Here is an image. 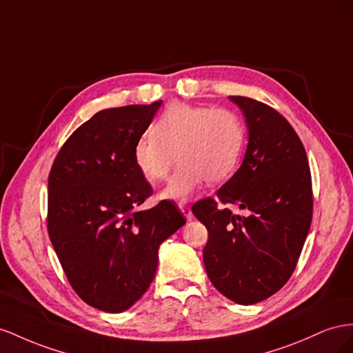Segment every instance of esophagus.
I'll list each match as a JSON object with an SVG mask.
<instances>
[{
    "label": "esophagus",
    "instance_id": "1",
    "mask_svg": "<svg viewBox=\"0 0 353 353\" xmlns=\"http://www.w3.org/2000/svg\"><path fill=\"white\" fill-rule=\"evenodd\" d=\"M179 208L182 210V213H183V216L186 217V220H192V217H194V216H192V211H190V208H189L185 203H180V204H179Z\"/></svg>",
    "mask_w": 353,
    "mask_h": 353
}]
</instances>
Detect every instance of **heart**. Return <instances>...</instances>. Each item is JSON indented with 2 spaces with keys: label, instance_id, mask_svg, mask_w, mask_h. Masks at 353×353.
Wrapping results in <instances>:
<instances>
[{
  "label": "heart",
  "instance_id": "heart-1",
  "mask_svg": "<svg viewBox=\"0 0 353 353\" xmlns=\"http://www.w3.org/2000/svg\"><path fill=\"white\" fill-rule=\"evenodd\" d=\"M244 124L229 109L171 103L133 148V161L149 183L167 179L174 157L179 168L161 198L186 201L199 186L220 183L235 170L244 145Z\"/></svg>",
  "mask_w": 353,
  "mask_h": 353
}]
</instances>
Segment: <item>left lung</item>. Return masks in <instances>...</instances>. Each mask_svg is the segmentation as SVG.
Instances as JSON below:
<instances>
[{
    "instance_id": "obj_1",
    "label": "left lung",
    "mask_w": 353,
    "mask_h": 353,
    "mask_svg": "<svg viewBox=\"0 0 353 353\" xmlns=\"http://www.w3.org/2000/svg\"><path fill=\"white\" fill-rule=\"evenodd\" d=\"M243 110L248 143L243 164L213 198L194 204L208 230L203 257L207 275L238 305H254L284 287L297 265L312 221V180L306 150L294 128L270 106L229 96Z\"/></svg>"
}]
</instances>
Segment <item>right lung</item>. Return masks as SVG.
<instances>
[{
    "label": "right lung",
    "mask_w": 353,
    "mask_h": 353,
    "mask_svg": "<svg viewBox=\"0 0 353 353\" xmlns=\"http://www.w3.org/2000/svg\"><path fill=\"white\" fill-rule=\"evenodd\" d=\"M163 103L103 109L78 127L48 176V235L66 278L87 305L119 314L145 294L158 250L186 220L173 201L152 195L133 148Z\"/></svg>",
    "instance_id": "1"
}]
</instances>
